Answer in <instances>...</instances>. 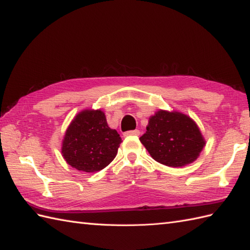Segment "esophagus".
I'll return each mask as SVG.
<instances>
[{
	"mask_svg": "<svg viewBox=\"0 0 250 250\" xmlns=\"http://www.w3.org/2000/svg\"><path fill=\"white\" fill-rule=\"evenodd\" d=\"M140 135V131L139 130H130V131H126L124 136L127 137V136H139Z\"/></svg>",
	"mask_w": 250,
	"mask_h": 250,
	"instance_id": "obj_1",
	"label": "esophagus"
}]
</instances>
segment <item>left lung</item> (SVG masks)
Instances as JSON below:
<instances>
[{"label": "left lung", "instance_id": "obj_1", "mask_svg": "<svg viewBox=\"0 0 250 250\" xmlns=\"http://www.w3.org/2000/svg\"><path fill=\"white\" fill-rule=\"evenodd\" d=\"M140 141L154 160L172 168L192 164L207 143L189 115L162 109L149 116Z\"/></svg>", "mask_w": 250, "mask_h": 250}]
</instances>
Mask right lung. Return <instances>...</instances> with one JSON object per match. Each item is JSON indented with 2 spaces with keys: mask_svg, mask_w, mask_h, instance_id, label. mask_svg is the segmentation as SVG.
<instances>
[{
  "mask_svg": "<svg viewBox=\"0 0 250 250\" xmlns=\"http://www.w3.org/2000/svg\"><path fill=\"white\" fill-rule=\"evenodd\" d=\"M122 139L110 128L103 110L84 109L77 113L66 129L61 153L70 167L78 171H101L118 154Z\"/></svg>",
  "mask_w": 250,
  "mask_h": 250,
  "instance_id": "right-lung-1",
  "label": "right lung"
}]
</instances>
